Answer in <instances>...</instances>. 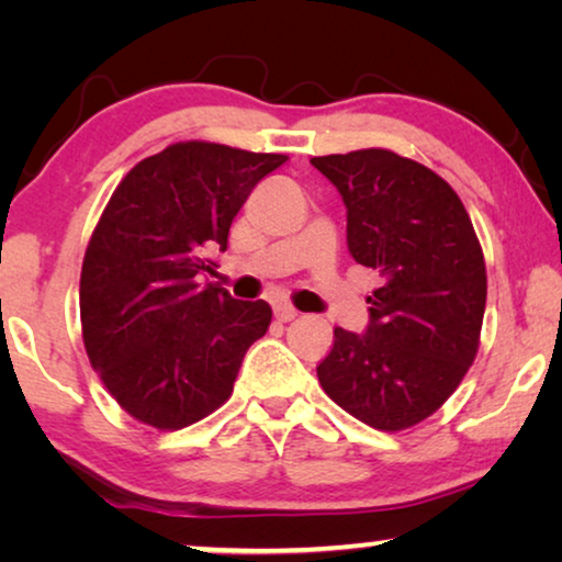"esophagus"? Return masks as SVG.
Segmentation results:
<instances>
[{"instance_id":"obj_1","label":"esophagus","mask_w":562,"mask_h":562,"mask_svg":"<svg viewBox=\"0 0 562 562\" xmlns=\"http://www.w3.org/2000/svg\"><path fill=\"white\" fill-rule=\"evenodd\" d=\"M276 319H279V322H291V319H294L296 317V310H294V306H291V304H286V302H283V304H276Z\"/></svg>"}]
</instances>
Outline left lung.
I'll list each match as a JSON object with an SVG mask.
<instances>
[{
	"mask_svg": "<svg viewBox=\"0 0 562 562\" xmlns=\"http://www.w3.org/2000/svg\"><path fill=\"white\" fill-rule=\"evenodd\" d=\"M348 206V248L379 273L363 335L335 327L325 394L381 432L409 429L460 386L481 345L486 260L463 202L432 168L386 148L312 158Z\"/></svg>",
	"mask_w": 562,
	"mask_h": 562,
	"instance_id": "obj_1",
	"label": "left lung"
}]
</instances>
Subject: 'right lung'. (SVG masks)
Returning <instances> with one entry per match:
<instances>
[{
    "label": "right lung",
    "instance_id": "obj_1",
    "mask_svg": "<svg viewBox=\"0 0 562 562\" xmlns=\"http://www.w3.org/2000/svg\"><path fill=\"white\" fill-rule=\"evenodd\" d=\"M289 156L187 140L143 158L117 183L81 266V337L114 402L173 432L233 394L245 352L271 306L237 302L214 273V250L256 183Z\"/></svg>",
    "mask_w": 562,
    "mask_h": 562
}]
</instances>
